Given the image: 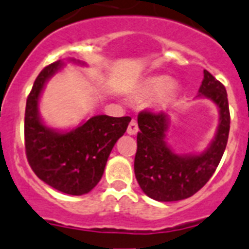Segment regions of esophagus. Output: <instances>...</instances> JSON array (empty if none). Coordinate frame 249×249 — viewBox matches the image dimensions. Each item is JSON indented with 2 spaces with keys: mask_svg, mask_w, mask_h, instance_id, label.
<instances>
[{
  "mask_svg": "<svg viewBox=\"0 0 249 249\" xmlns=\"http://www.w3.org/2000/svg\"><path fill=\"white\" fill-rule=\"evenodd\" d=\"M127 134L129 135H135V134L139 131V127H138V123L135 122V120H131L130 123H129V126H127Z\"/></svg>",
  "mask_w": 249,
  "mask_h": 249,
  "instance_id": "1",
  "label": "esophagus"
}]
</instances>
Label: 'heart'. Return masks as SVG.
<instances>
[{
  "instance_id": "heart-1",
  "label": "heart",
  "mask_w": 249,
  "mask_h": 249,
  "mask_svg": "<svg viewBox=\"0 0 249 249\" xmlns=\"http://www.w3.org/2000/svg\"><path fill=\"white\" fill-rule=\"evenodd\" d=\"M157 100L160 105H168L176 98L177 86L173 83L172 79L164 75L149 77L145 80L140 89L142 96H154L157 95Z\"/></svg>"
}]
</instances>
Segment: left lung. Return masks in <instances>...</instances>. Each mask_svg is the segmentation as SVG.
I'll return each mask as SVG.
<instances>
[{
    "mask_svg": "<svg viewBox=\"0 0 249 249\" xmlns=\"http://www.w3.org/2000/svg\"><path fill=\"white\" fill-rule=\"evenodd\" d=\"M219 109V125L211 145L198 155H178L168 146L165 112L142 111L138 115V149L134 160L135 178L142 192L159 202H176L196 194L214 174L228 142L229 115L226 88L204 70L199 95Z\"/></svg>",
    "mask_w": 249,
    "mask_h": 249,
    "instance_id": "left-lung-1",
    "label": "left lung"
}]
</instances>
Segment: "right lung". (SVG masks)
<instances>
[{"label":"right lung","mask_w":249,"mask_h":249,"mask_svg":"<svg viewBox=\"0 0 249 249\" xmlns=\"http://www.w3.org/2000/svg\"><path fill=\"white\" fill-rule=\"evenodd\" d=\"M61 66V60L46 66L38 73L27 96L26 157L35 174L50 187L71 196H83L99 183L107 158L126 131L131 118L96 115L66 133L47 127L38 114V100L47 80Z\"/></svg>","instance_id":"right-lung-1"}]
</instances>
